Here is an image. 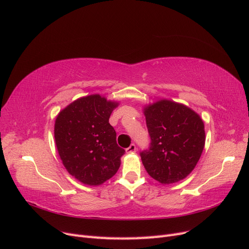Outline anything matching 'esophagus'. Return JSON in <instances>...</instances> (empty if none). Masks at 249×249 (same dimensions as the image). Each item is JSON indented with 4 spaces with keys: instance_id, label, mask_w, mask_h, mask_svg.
<instances>
[{
    "instance_id": "34e87169",
    "label": "esophagus",
    "mask_w": 249,
    "mask_h": 249,
    "mask_svg": "<svg viewBox=\"0 0 249 249\" xmlns=\"http://www.w3.org/2000/svg\"><path fill=\"white\" fill-rule=\"evenodd\" d=\"M136 145H135L134 144V143H133V144H131L129 147H127L126 149H125V152L127 153V154H134V153H136Z\"/></svg>"
}]
</instances>
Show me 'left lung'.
Instances as JSON below:
<instances>
[{
	"label": "left lung",
	"mask_w": 249,
	"mask_h": 249,
	"mask_svg": "<svg viewBox=\"0 0 249 249\" xmlns=\"http://www.w3.org/2000/svg\"><path fill=\"white\" fill-rule=\"evenodd\" d=\"M150 145L140 154L148 175L163 185L178 183L196 166L206 142L205 124L186 105L159 100L143 108Z\"/></svg>",
	"instance_id": "1"
}]
</instances>
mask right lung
<instances>
[{
	"label": "right lung",
	"instance_id": "1",
	"mask_svg": "<svg viewBox=\"0 0 249 249\" xmlns=\"http://www.w3.org/2000/svg\"><path fill=\"white\" fill-rule=\"evenodd\" d=\"M117 106L118 102L90 94L71 103L56 117L54 136L60 159L83 184L102 185L120 166L124 149L117 145L116 132L109 124Z\"/></svg>",
	"mask_w": 249,
	"mask_h": 249
}]
</instances>
